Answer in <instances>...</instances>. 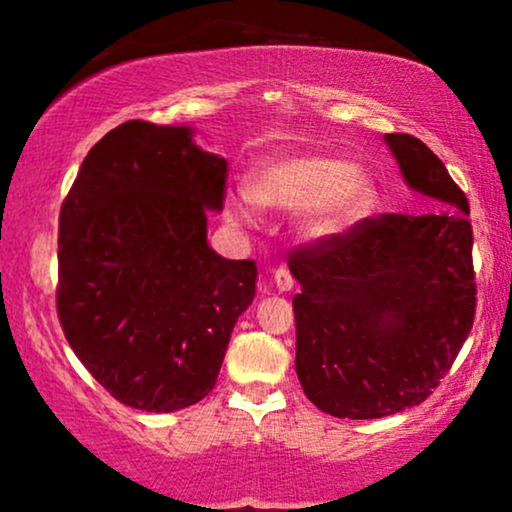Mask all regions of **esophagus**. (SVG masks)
Wrapping results in <instances>:
<instances>
[{
  "label": "esophagus",
  "mask_w": 512,
  "mask_h": 512,
  "mask_svg": "<svg viewBox=\"0 0 512 512\" xmlns=\"http://www.w3.org/2000/svg\"><path fill=\"white\" fill-rule=\"evenodd\" d=\"M293 284H296V281H293V276H291V272L286 267H279L274 272V286L279 291H291L293 289Z\"/></svg>",
  "instance_id": "esophagus-1"
}]
</instances>
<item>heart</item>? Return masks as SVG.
<instances>
[{
  "label": "heart",
  "mask_w": 512,
  "mask_h": 512,
  "mask_svg": "<svg viewBox=\"0 0 512 512\" xmlns=\"http://www.w3.org/2000/svg\"><path fill=\"white\" fill-rule=\"evenodd\" d=\"M378 180L366 166L322 151L264 158L248 175V190L223 197V214L236 226H255L262 209L296 211L298 233L337 240L356 231L378 207Z\"/></svg>",
  "instance_id": "b5f03b06"
}]
</instances>
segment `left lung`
Returning a JSON list of instances; mask_svg holds the SVG:
<instances>
[{
	"instance_id": "obj_1",
	"label": "left lung",
	"mask_w": 512,
	"mask_h": 512,
	"mask_svg": "<svg viewBox=\"0 0 512 512\" xmlns=\"http://www.w3.org/2000/svg\"><path fill=\"white\" fill-rule=\"evenodd\" d=\"M402 178L431 199L419 216L383 214L298 250L296 373L337 419H380L436 390L477 308L469 204L421 139L385 134Z\"/></svg>"
}]
</instances>
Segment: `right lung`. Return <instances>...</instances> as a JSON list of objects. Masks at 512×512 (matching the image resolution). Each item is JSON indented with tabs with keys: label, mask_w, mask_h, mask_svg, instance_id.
Listing matches in <instances>:
<instances>
[{
	"label": "right lung",
	"mask_w": 512,
	"mask_h": 512,
	"mask_svg": "<svg viewBox=\"0 0 512 512\" xmlns=\"http://www.w3.org/2000/svg\"><path fill=\"white\" fill-rule=\"evenodd\" d=\"M187 125L129 120L88 151L60 211L57 315L88 373L122 404L168 414L214 390L252 260L207 243L226 158Z\"/></svg>",
	"instance_id": "right-lung-1"
}]
</instances>
